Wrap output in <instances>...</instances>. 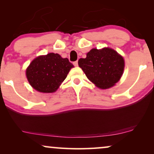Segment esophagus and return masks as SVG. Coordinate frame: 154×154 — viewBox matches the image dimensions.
Masks as SVG:
<instances>
[{"instance_id":"34e87169","label":"esophagus","mask_w":154,"mask_h":154,"mask_svg":"<svg viewBox=\"0 0 154 154\" xmlns=\"http://www.w3.org/2000/svg\"><path fill=\"white\" fill-rule=\"evenodd\" d=\"M73 64L75 66H78V65H79V64H78V61H75V62H73Z\"/></svg>"}]
</instances>
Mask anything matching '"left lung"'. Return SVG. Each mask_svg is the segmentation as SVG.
Masks as SVG:
<instances>
[{
  "label": "left lung",
  "mask_w": 154,
  "mask_h": 154,
  "mask_svg": "<svg viewBox=\"0 0 154 154\" xmlns=\"http://www.w3.org/2000/svg\"><path fill=\"white\" fill-rule=\"evenodd\" d=\"M124 60L111 48H94L86 58L79 60V66L86 76L97 87L106 89L112 87L121 79L124 69Z\"/></svg>",
  "instance_id": "8db88e82"
}]
</instances>
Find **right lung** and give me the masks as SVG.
<instances>
[{
	"label": "right lung",
	"mask_w": 154,
	"mask_h": 154,
	"mask_svg": "<svg viewBox=\"0 0 154 154\" xmlns=\"http://www.w3.org/2000/svg\"><path fill=\"white\" fill-rule=\"evenodd\" d=\"M73 65L67 58L49 53L38 57L26 69L27 79L35 90L41 92H54L66 79Z\"/></svg>",
	"instance_id": "right-lung-1"
}]
</instances>
